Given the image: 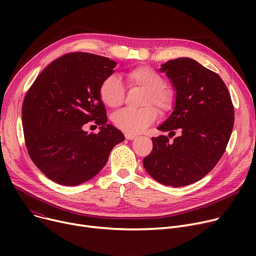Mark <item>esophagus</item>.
Returning a JSON list of instances; mask_svg holds the SVG:
<instances>
[{"instance_id":"34e87169","label":"esophagus","mask_w":256,"mask_h":256,"mask_svg":"<svg viewBox=\"0 0 256 256\" xmlns=\"http://www.w3.org/2000/svg\"><path fill=\"white\" fill-rule=\"evenodd\" d=\"M126 138L128 140H134V139L137 138V136L136 135H132V134H126Z\"/></svg>"}]
</instances>
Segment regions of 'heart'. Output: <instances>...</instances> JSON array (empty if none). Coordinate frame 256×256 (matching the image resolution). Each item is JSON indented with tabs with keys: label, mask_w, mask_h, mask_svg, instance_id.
<instances>
[{
	"label": "heart",
	"mask_w": 256,
	"mask_h": 256,
	"mask_svg": "<svg viewBox=\"0 0 256 256\" xmlns=\"http://www.w3.org/2000/svg\"><path fill=\"white\" fill-rule=\"evenodd\" d=\"M130 87H136L145 91L142 106L139 110L124 109L116 112L113 117L114 126L126 134H139L152 124L160 113L165 114L173 109L176 96L174 90L164 84V78L148 66H140L134 68L126 74ZM100 96L104 104L117 108L122 104L124 100V86L121 80L115 76H106L100 86ZM154 105L157 108L152 107Z\"/></svg>",
	"instance_id": "1"
}]
</instances>
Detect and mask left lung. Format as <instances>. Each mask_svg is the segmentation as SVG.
<instances>
[{
    "instance_id": "obj_1",
    "label": "left lung",
    "mask_w": 256,
    "mask_h": 256,
    "mask_svg": "<svg viewBox=\"0 0 256 256\" xmlns=\"http://www.w3.org/2000/svg\"><path fill=\"white\" fill-rule=\"evenodd\" d=\"M160 72L176 91L174 110L162 132L180 130V136L169 142L167 136L152 139V150L143 166L156 182L171 186L191 184L216 166L230 141L234 110L223 80L197 61L178 58L162 64Z\"/></svg>"
}]
</instances>
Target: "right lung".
I'll list each match as a JSON object with an SVG mask.
<instances>
[{"mask_svg": "<svg viewBox=\"0 0 256 256\" xmlns=\"http://www.w3.org/2000/svg\"><path fill=\"white\" fill-rule=\"evenodd\" d=\"M116 64L94 54H66L48 65L26 92L22 108L26 146L33 163L52 182L76 186L89 180L124 140L122 132L106 124L98 92ZM89 120L101 126L98 134L82 130Z\"/></svg>", "mask_w": 256, "mask_h": 256, "instance_id": "right-lung-1", "label": "right lung"}]
</instances>
